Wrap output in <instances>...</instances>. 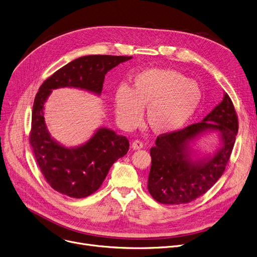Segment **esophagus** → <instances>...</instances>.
<instances>
[{"label": "esophagus", "instance_id": "obj_1", "mask_svg": "<svg viewBox=\"0 0 257 257\" xmlns=\"http://www.w3.org/2000/svg\"><path fill=\"white\" fill-rule=\"evenodd\" d=\"M143 146H144V144H143V142L140 141V140H135V141L133 142V144H132V148H133L134 150H139V149L143 148Z\"/></svg>", "mask_w": 257, "mask_h": 257}]
</instances>
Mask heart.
<instances>
[{
  "instance_id": "heart-1",
  "label": "heart",
  "mask_w": 257,
  "mask_h": 257,
  "mask_svg": "<svg viewBox=\"0 0 257 257\" xmlns=\"http://www.w3.org/2000/svg\"><path fill=\"white\" fill-rule=\"evenodd\" d=\"M201 89L183 73L168 68H148L135 75L131 87L120 86L114 95L119 123L131 130L146 120L158 134L172 133L182 127L201 102Z\"/></svg>"
}]
</instances>
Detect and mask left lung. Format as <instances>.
<instances>
[{"instance_id": "1", "label": "left lung", "mask_w": 257, "mask_h": 257, "mask_svg": "<svg viewBox=\"0 0 257 257\" xmlns=\"http://www.w3.org/2000/svg\"><path fill=\"white\" fill-rule=\"evenodd\" d=\"M237 130L233 103L225 93L223 100L200 122L160 135L150 148L152 167L147 183L150 195L164 204H184L200 197L223 174ZM207 133H217L220 146L213 155L200 157L192 145Z\"/></svg>"}]
</instances>
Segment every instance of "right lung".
<instances>
[{
    "instance_id": "obj_1",
    "label": "right lung",
    "mask_w": 257,
    "mask_h": 257,
    "mask_svg": "<svg viewBox=\"0 0 257 257\" xmlns=\"http://www.w3.org/2000/svg\"><path fill=\"white\" fill-rule=\"evenodd\" d=\"M133 57L89 55L73 60L45 80L37 92L32 111L30 144L45 180L57 192L72 198L93 194L102 184L112 165L128 152L126 137L99 127L85 143L66 147L56 141L44 120V104L52 91L77 88L100 95L104 75Z\"/></svg>"
}]
</instances>
